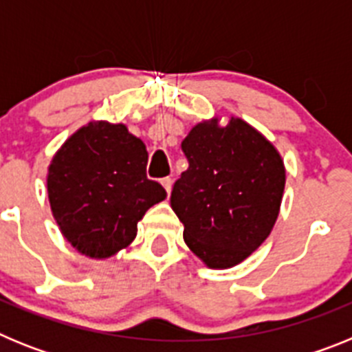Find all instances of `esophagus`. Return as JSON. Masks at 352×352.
Segmentation results:
<instances>
[{
	"label": "esophagus",
	"instance_id": "34e87169",
	"mask_svg": "<svg viewBox=\"0 0 352 352\" xmlns=\"http://www.w3.org/2000/svg\"><path fill=\"white\" fill-rule=\"evenodd\" d=\"M162 185H164V188H166L167 194H170V190H173V179L164 178V179H162Z\"/></svg>",
	"mask_w": 352,
	"mask_h": 352
}]
</instances>
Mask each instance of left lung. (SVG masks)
I'll use <instances>...</instances> for the list:
<instances>
[{
	"label": "left lung",
	"instance_id": "1",
	"mask_svg": "<svg viewBox=\"0 0 352 352\" xmlns=\"http://www.w3.org/2000/svg\"><path fill=\"white\" fill-rule=\"evenodd\" d=\"M188 169L170 192L183 238L208 268H231L268 238L280 210L285 167L247 121L197 123L182 142Z\"/></svg>",
	"mask_w": 352,
	"mask_h": 352
}]
</instances>
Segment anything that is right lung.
<instances>
[{
	"label": "right lung",
	"mask_w": 352,
	"mask_h": 352,
	"mask_svg": "<svg viewBox=\"0 0 352 352\" xmlns=\"http://www.w3.org/2000/svg\"><path fill=\"white\" fill-rule=\"evenodd\" d=\"M148 151L125 125L91 121L67 139L47 174V194L61 234L91 259L129 247L138 222L167 197L146 176Z\"/></svg>",
	"instance_id": "add662e5"
}]
</instances>
